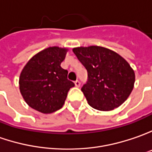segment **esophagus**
<instances>
[{
	"label": "esophagus",
	"instance_id": "1",
	"mask_svg": "<svg viewBox=\"0 0 152 152\" xmlns=\"http://www.w3.org/2000/svg\"><path fill=\"white\" fill-rule=\"evenodd\" d=\"M75 86H76V87H79V86H81V82L78 81V80H76V81H75Z\"/></svg>",
	"mask_w": 152,
	"mask_h": 152
}]
</instances>
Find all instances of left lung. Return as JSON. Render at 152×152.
I'll use <instances>...</instances> for the list:
<instances>
[{
	"label": "left lung",
	"mask_w": 152,
	"mask_h": 152,
	"mask_svg": "<svg viewBox=\"0 0 152 152\" xmlns=\"http://www.w3.org/2000/svg\"><path fill=\"white\" fill-rule=\"evenodd\" d=\"M72 50L87 71L88 79L81 91L88 104L100 111L119 107L131 93L135 81L129 64L104 47H77Z\"/></svg>",
	"instance_id": "8db88e82"
}]
</instances>
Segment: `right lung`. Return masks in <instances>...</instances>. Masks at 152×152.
I'll return each mask as SVG.
<instances>
[{
    "instance_id": "right-lung-1",
    "label": "right lung",
    "mask_w": 152,
    "mask_h": 152,
    "mask_svg": "<svg viewBox=\"0 0 152 152\" xmlns=\"http://www.w3.org/2000/svg\"><path fill=\"white\" fill-rule=\"evenodd\" d=\"M66 48L49 47L33 56L19 77V89L29 107L43 113L60 109L70 88L75 84L67 79L68 71L60 64L65 60Z\"/></svg>"
}]
</instances>
